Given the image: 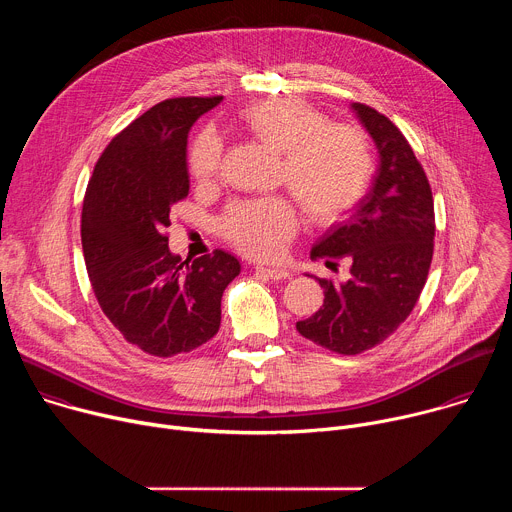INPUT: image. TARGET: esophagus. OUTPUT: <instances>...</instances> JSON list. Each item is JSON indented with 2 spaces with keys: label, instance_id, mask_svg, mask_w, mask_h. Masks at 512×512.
I'll use <instances>...</instances> for the list:
<instances>
[{
  "label": "esophagus",
  "instance_id": "obj_1",
  "mask_svg": "<svg viewBox=\"0 0 512 512\" xmlns=\"http://www.w3.org/2000/svg\"><path fill=\"white\" fill-rule=\"evenodd\" d=\"M255 269H257L261 275H265L267 279H271V281H285V279H289V271L283 269V267H265V265H257Z\"/></svg>",
  "mask_w": 512,
  "mask_h": 512
}]
</instances>
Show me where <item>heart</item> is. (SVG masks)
Here are the masks:
<instances>
[{"instance_id": "heart-1", "label": "heart", "mask_w": 512, "mask_h": 512, "mask_svg": "<svg viewBox=\"0 0 512 512\" xmlns=\"http://www.w3.org/2000/svg\"><path fill=\"white\" fill-rule=\"evenodd\" d=\"M243 127L269 150L283 154L279 180L316 223H330L362 196L371 178L367 137L350 125H328L326 117L296 97L249 105ZM223 141L204 129L190 148V170L198 182L221 172ZM225 235L241 251L275 257L298 229V210L287 198L245 200L231 206Z\"/></svg>"}]
</instances>
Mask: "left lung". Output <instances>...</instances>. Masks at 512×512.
Masks as SVG:
<instances>
[{
    "mask_svg": "<svg viewBox=\"0 0 512 512\" xmlns=\"http://www.w3.org/2000/svg\"><path fill=\"white\" fill-rule=\"evenodd\" d=\"M350 109L375 141L379 164L369 192L310 253L346 257L348 279H318L324 304L296 324L304 338L338 354L369 350L407 320L425 285L435 237L431 188L411 145L373 107L352 103Z\"/></svg>",
    "mask_w": 512,
    "mask_h": 512,
    "instance_id": "1",
    "label": "left lung"
}]
</instances>
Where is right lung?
<instances>
[{
  "label": "right lung",
  "instance_id": "right-lung-1",
  "mask_svg": "<svg viewBox=\"0 0 512 512\" xmlns=\"http://www.w3.org/2000/svg\"><path fill=\"white\" fill-rule=\"evenodd\" d=\"M221 101L154 105L111 139L87 186L81 241L97 302L127 342L154 356L208 342L221 326L223 291L241 273L221 249L182 261L166 237L170 206L190 190V127Z\"/></svg>",
  "mask_w": 512,
  "mask_h": 512
}]
</instances>
